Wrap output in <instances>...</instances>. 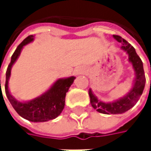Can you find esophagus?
<instances>
[{
	"mask_svg": "<svg viewBox=\"0 0 151 151\" xmlns=\"http://www.w3.org/2000/svg\"><path fill=\"white\" fill-rule=\"evenodd\" d=\"M82 73V72H81V71H78V72H77V73H77V74H80V73Z\"/></svg>",
	"mask_w": 151,
	"mask_h": 151,
	"instance_id": "esophagus-1",
	"label": "esophagus"
}]
</instances>
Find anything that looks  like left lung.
Wrapping results in <instances>:
<instances>
[{"label":"left lung","mask_w":151,"mask_h":151,"mask_svg":"<svg viewBox=\"0 0 151 151\" xmlns=\"http://www.w3.org/2000/svg\"><path fill=\"white\" fill-rule=\"evenodd\" d=\"M114 37L121 43L122 46V48L126 50V52L129 55V60L132 63L133 68L136 72V79L135 84L132 87V89L123 98L119 99L118 101H115L114 102L105 103L102 101H98L96 96L93 93L92 90L89 89L88 93L90 96V102L92 106L96 109L98 112L105 114H122L128 110H129L131 107L136 105L138 100L140 99L144 86H145V74L143 71L142 62L140 58V57L137 55L136 50L130 44H129L125 39H123L122 37L114 35Z\"/></svg>","instance_id":"8db88e82"}]
</instances>
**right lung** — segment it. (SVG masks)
<instances>
[{"label":"right lung","instance_id":"1","mask_svg":"<svg viewBox=\"0 0 151 151\" xmlns=\"http://www.w3.org/2000/svg\"><path fill=\"white\" fill-rule=\"evenodd\" d=\"M33 38L34 37L32 35L26 37L17 46L14 54L12 55L11 62L9 63L6 72L5 93L9 102L13 106L14 109L20 116L30 122H48L50 120L55 119L61 114V112L65 107L66 93L68 92L70 86L73 83L75 77L58 79L46 93L30 101L20 102L16 101L10 94L8 86L9 78L10 77V73H11V67L15 62V60L17 59V58L19 57L22 47L30 43L33 40Z\"/></svg>","mask_w":151,"mask_h":151}]
</instances>
